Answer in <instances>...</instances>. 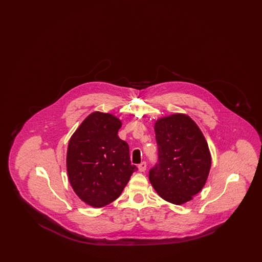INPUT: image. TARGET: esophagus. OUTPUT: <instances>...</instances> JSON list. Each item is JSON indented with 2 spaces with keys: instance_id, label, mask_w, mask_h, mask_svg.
I'll use <instances>...</instances> for the list:
<instances>
[{
  "instance_id": "obj_1",
  "label": "esophagus",
  "mask_w": 262,
  "mask_h": 262,
  "mask_svg": "<svg viewBox=\"0 0 262 262\" xmlns=\"http://www.w3.org/2000/svg\"><path fill=\"white\" fill-rule=\"evenodd\" d=\"M146 170V162H141L138 165V171L139 172H144Z\"/></svg>"
}]
</instances>
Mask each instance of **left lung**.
<instances>
[{
    "label": "left lung",
    "instance_id": "1",
    "mask_svg": "<svg viewBox=\"0 0 262 262\" xmlns=\"http://www.w3.org/2000/svg\"><path fill=\"white\" fill-rule=\"evenodd\" d=\"M158 163L149 181L163 200L177 205L192 200L204 187L211 155L201 130L190 117L174 114L156 121Z\"/></svg>",
    "mask_w": 262,
    "mask_h": 262
}]
</instances>
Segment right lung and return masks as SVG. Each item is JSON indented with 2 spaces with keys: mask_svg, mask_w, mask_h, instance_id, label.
<instances>
[{
  "mask_svg": "<svg viewBox=\"0 0 262 262\" xmlns=\"http://www.w3.org/2000/svg\"><path fill=\"white\" fill-rule=\"evenodd\" d=\"M122 122L109 113H91L72 136L67 171L76 195L99 208L117 200L137 168L129 148L118 137Z\"/></svg>",
  "mask_w": 262,
  "mask_h": 262,
  "instance_id": "add662e5",
  "label": "right lung"
}]
</instances>
